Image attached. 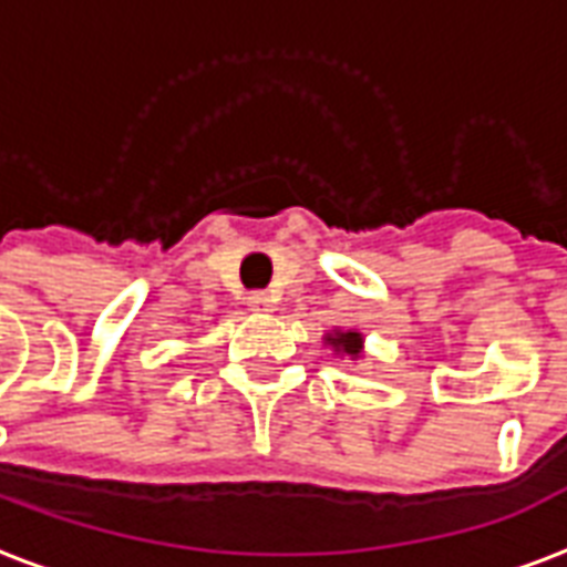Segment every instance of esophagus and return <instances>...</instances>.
I'll return each instance as SVG.
<instances>
[{
    "instance_id": "34e87169",
    "label": "esophagus",
    "mask_w": 567,
    "mask_h": 567,
    "mask_svg": "<svg viewBox=\"0 0 567 567\" xmlns=\"http://www.w3.org/2000/svg\"><path fill=\"white\" fill-rule=\"evenodd\" d=\"M249 309H252V312H274V300H270L267 293H252V297H249Z\"/></svg>"
}]
</instances>
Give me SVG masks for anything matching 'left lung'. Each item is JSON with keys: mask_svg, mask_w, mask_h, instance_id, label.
I'll return each instance as SVG.
<instances>
[{"mask_svg": "<svg viewBox=\"0 0 567 567\" xmlns=\"http://www.w3.org/2000/svg\"><path fill=\"white\" fill-rule=\"evenodd\" d=\"M323 344L330 348L332 357H341V360H362L365 357V336L360 330H336L323 332Z\"/></svg>", "mask_w": 567, "mask_h": 567, "instance_id": "obj_1", "label": "left lung"}]
</instances>
